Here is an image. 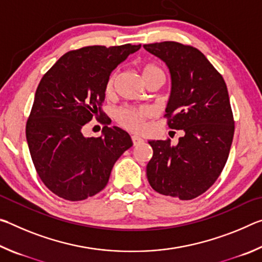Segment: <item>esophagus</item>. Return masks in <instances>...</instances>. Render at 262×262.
<instances>
[{
    "instance_id": "esophagus-1",
    "label": "esophagus",
    "mask_w": 262,
    "mask_h": 262,
    "mask_svg": "<svg viewBox=\"0 0 262 262\" xmlns=\"http://www.w3.org/2000/svg\"><path fill=\"white\" fill-rule=\"evenodd\" d=\"M132 141H133V144H134V145L141 143V142H143V140H142L141 137L137 136V135H133L132 136Z\"/></svg>"
}]
</instances>
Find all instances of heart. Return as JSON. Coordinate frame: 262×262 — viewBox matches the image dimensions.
<instances>
[{"instance_id": "b5f03b06", "label": "heart", "mask_w": 262, "mask_h": 262, "mask_svg": "<svg viewBox=\"0 0 262 262\" xmlns=\"http://www.w3.org/2000/svg\"><path fill=\"white\" fill-rule=\"evenodd\" d=\"M141 75L144 82L151 81V79H161L163 82L164 73L162 69L152 63L143 64L141 67ZM118 73L114 72L106 83V94H112L114 90L115 81H117ZM151 115V111L148 108H134V107H122L115 114V119L120 125L133 132H141L144 129L145 120Z\"/></svg>"}]
</instances>
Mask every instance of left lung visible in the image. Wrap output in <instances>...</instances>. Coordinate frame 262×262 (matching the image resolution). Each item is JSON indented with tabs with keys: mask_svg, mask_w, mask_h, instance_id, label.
Wrapping results in <instances>:
<instances>
[{
	"mask_svg": "<svg viewBox=\"0 0 262 262\" xmlns=\"http://www.w3.org/2000/svg\"><path fill=\"white\" fill-rule=\"evenodd\" d=\"M143 47L170 70L165 117L171 129L185 133L177 145L170 139L149 141L154 155L147 165L148 181L159 194L192 200L212 186L228 161L234 121L227 84L192 46L163 41Z\"/></svg>",
	"mask_w": 262,
	"mask_h": 262,
	"instance_id": "left-lung-1",
	"label": "left lung"
}]
</instances>
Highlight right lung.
Returning a JSON list of instances; mask_svg holds the SVG:
<instances>
[{"label":"right lung","mask_w":262,"mask_h":262,"mask_svg":"<svg viewBox=\"0 0 262 262\" xmlns=\"http://www.w3.org/2000/svg\"><path fill=\"white\" fill-rule=\"evenodd\" d=\"M141 45L88 46L66 53L43 75L26 122L31 158L38 176L57 196L81 201L107 185L119 157L129 149V134L104 126L99 137L83 135L101 104L111 73Z\"/></svg>","instance_id":"add662e5"}]
</instances>
